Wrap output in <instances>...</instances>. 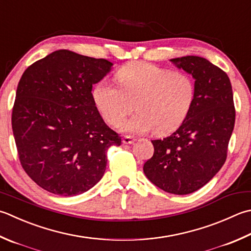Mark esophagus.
I'll return each instance as SVG.
<instances>
[{
    "label": "esophagus",
    "mask_w": 251,
    "mask_h": 251,
    "mask_svg": "<svg viewBox=\"0 0 251 251\" xmlns=\"http://www.w3.org/2000/svg\"><path fill=\"white\" fill-rule=\"evenodd\" d=\"M135 141H136V139L131 138V137H128V136L123 137V144L124 145H131V144H134Z\"/></svg>",
    "instance_id": "obj_1"
}]
</instances>
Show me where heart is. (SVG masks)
Segmentation results:
<instances>
[{
    "instance_id": "b5f03b06",
    "label": "heart",
    "mask_w": 251,
    "mask_h": 251,
    "mask_svg": "<svg viewBox=\"0 0 251 251\" xmlns=\"http://www.w3.org/2000/svg\"><path fill=\"white\" fill-rule=\"evenodd\" d=\"M119 86L101 80L92 97L101 114L112 126H120L127 115L138 112L123 125L129 134L151 129L166 135L183 124L194 105L195 82L187 74L173 72L147 62H129L115 74Z\"/></svg>"
}]
</instances>
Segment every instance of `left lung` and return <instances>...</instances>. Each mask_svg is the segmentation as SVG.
Here are the masks:
<instances>
[{
    "label": "left lung",
    "mask_w": 251,
    "mask_h": 251,
    "mask_svg": "<svg viewBox=\"0 0 251 251\" xmlns=\"http://www.w3.org/2000/svg\"><path fill=\"white\" fill-rule=\"evenodd\" d=\"M195 79L196 97L178 129L152 140L154 152L144 172L156 187L174 195L200 189L222 168L235 124L233 90L227 74L207 58H172Z\"/></svg>",
    "instance_id": "1"
}]
</instances>
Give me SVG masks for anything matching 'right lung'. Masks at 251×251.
<instances>
[{"label": "right lung", "mask_w": 251, "mask_h": 251, "mask_svg": "<svg viewBox=\"0 0 251 251\" xmlns=\"http://www.w3.org/2000/svg\"><path fill=\"white\" fill-rule=\"evenodd\" d=\"M112 66L104 58L58 50L24 72L12 113L13 134L23 169L49 193H86L104 174L107 149L121 146L91 93Z\"/></svg>", "instance_id": "obj_1"}]
</instances>
